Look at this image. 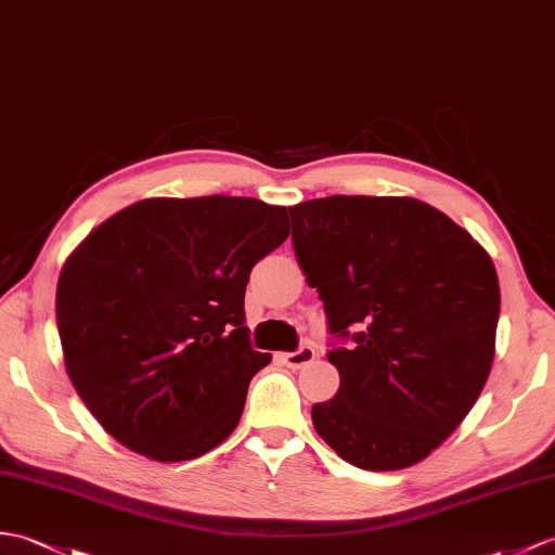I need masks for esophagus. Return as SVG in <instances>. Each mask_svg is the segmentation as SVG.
I'll return each instance as SVG.
<instances>
[{"label":"esophagus","instance_id":"obj_1","mask_svg":"<svg viewBox=\"0 0 555 555\" xmlns=\"http://www.w3.org/2000/svg\"><path fill=\"white\" fill-rule=\"evenodd\" d=\"M281 362L286 364V366H291V369H302V366H307L309 362H314V350H312V347H309V345H302L300 350L281 354Z\"/></svg>","mask_w":555,"mask_h":555}]
</instances>
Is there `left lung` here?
<instances>
[{
	"label": "left lung",
	"instance_id": "8db88e82",
	"mask_svg": "<svg viewBox=\"0 0 555 555\" xmlns=\"http://www.w3.org/2000/svg\"><path fill=\"white\" fill-rule=\"evenodd\" d=\"M293 250L328 331L340 388L312 406L333 452L364 470L423 461L468 416L494 362L499 279L466 229L409 196L288 208Z\"/></svg>",
	"mask_w": 555,
	"mask_h": 555
}]
</instances>
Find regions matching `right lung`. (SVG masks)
<instances>
[{
	"label": "right lung",
	"mask_w": 555,
	"mask_h": 555,
	"mask_svg": "<svg viewBox=\"0 0 555 555\" xmlns=\"http://www.w3.org/2000/svg\"><path fill=\"white\" fill-rule=\"evenodd\" d=\"M281 205L146 198L115 212L61 269L56 324L68 378L101 428L172 463L234 433L250 378V269L288 238Z\"/></svg>",
	"instance_id": "1"
}]
</instances>
